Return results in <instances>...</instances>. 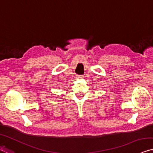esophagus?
<instances>
[{
  "label": "esophagus",
  "mask_w": 153,
  "mask_h": 153,
  "mask_svg": "<svg viewBox=\"0 0 153 153\" xmlns=\"http://www.w3.org/2000/svg\"><path fill=\"white\" fill-rule=\"evenodd\" d=\"M76 77L77 79H83L84 78V76H79V75H78V76H77Z\"/></svg>",
  "instance_id": "34e87169"
}]
</instances>
